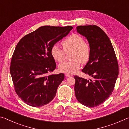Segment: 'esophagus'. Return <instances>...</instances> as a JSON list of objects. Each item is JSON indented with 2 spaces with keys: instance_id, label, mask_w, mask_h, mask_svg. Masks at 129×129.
I'll return each instance as SVG.
<instances>
[{
  "instance_id": "34e87169",
  "label": "esophagus",
  "mask_w": 129,
  "mask_h": 129,
  "mask_svg": "<svg viewBox=\"0 0 129 129\" xmlns=\"http://www.w3.org/2000/svg\"><path fill=\"white\" fill-rule=\"evenodd\" d=\"M65 75L66 77H71V76H72V75H71V74H69V73H65Z\"/></svg>"
}]
</instances>
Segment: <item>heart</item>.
Masks as SVG:
<instances>
[{
	"label": "heart",
	"instance_id": "heart-1",
	"mask_svg": "<svg viewBox=\"0 0 129 129\" xmlns=\"http://www.w3.org/2000/svg\"><path fill=\"white\" fill-rule=\"evenodd\" d=\"M63 50L54 44L52 47L51 53L54 60L61 62L64 60L65 53L72 51V61H64L58 65V70L62 73L74 74L77 72L81 68V62L88 61L90 54V47L79 35L74 34L62 42Z\"/></svg>",
	"mask_w": 129,
	"mask_h": 129
}]
</instances>
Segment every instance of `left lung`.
<instances>
[{
    "instance_id": "left-lung-1",
    "label": "left lung",
    "mask_w": 129,
    "mask_h": 129,
    "mask_svg": "<svg viewBox=\"0 0 129 129\" xmlns=\"http://www.w3.org/2000/svg\"><path fill=\"white\" fill-rule=\"evenodd\" d=\"M76 29L87 39L90 49L89 61L82 72L93 78L74 76L76 97L83 105L94 108L112 94L119 73L118 64L112 43L101 28L89 25L78 26Z\"/></svg>"
}]
</instances>
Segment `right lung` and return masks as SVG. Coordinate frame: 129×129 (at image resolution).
Listing matches in <instances>:
<instances>
[{
	"instance_id": "add662e5",
	"label": "right lung",
	"mask_w": 129,
	"mask_h": 129,
	"mask_svg": "<svg viewBox=\"0 0 129 129\" xmlns=\"http://www.w3.org/2000/svg\"><path fill=\"white\" fill-rule=\"evenodd\" d=\"M72 28L43 26L17 43L12 56L10 73L15 92L28 105L43 106L55 97L64 75H48L56 68L51 49Z\"/></svg>"
}]
</instances>
